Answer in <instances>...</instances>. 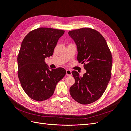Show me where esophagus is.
Segmentation results:
<instances>
[{"mask_svg":"<svg viewBox=\"0 0 131 131\" xmlns=\"http://www.w3.org/2000/svg\"><path fill=\"white\" fill-rule=\"evenodd\" d=\"M66 72V75H68V76H70V75H72V72H71V71L70 70L67 69Z\"/></svg>","mask_w":131,"mask_h":131,"instance_id":"esophagus-1","label":"esophagus"}]
</instances>
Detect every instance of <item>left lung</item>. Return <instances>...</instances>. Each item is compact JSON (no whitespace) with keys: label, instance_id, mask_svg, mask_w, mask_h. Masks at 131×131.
<instances>
[{"label":"left lung","instance_id":"left-lung-1","mask_svg":"<svg viewBox=\"0 0 131 131\" xmlns=\"http://www.w3.org/2000/svg\"><path fill=\"white\" fill-rule=\"evenodd\" d=\"M69 36L77 46V60L86 70L83 77L72 71L75 83L70 88L71 96L82 104L99 99L105 91L111 77L112 56L107 42L94 29L83 28L70 31Z\"/></svg>","mask_w":131,"mask_h":131}]
</instances>
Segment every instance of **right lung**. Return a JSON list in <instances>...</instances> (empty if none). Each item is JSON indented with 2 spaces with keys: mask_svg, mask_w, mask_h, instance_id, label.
<instances>
[{
  "mask_svg": "<svg viewBox=\"0 0 131 131\" xmlns=\"http://www.w3.org/2000/svg\"><path fill=\"white\" fill-rule=\"evenodd\" d=\"M64 30L50 28L35 29L25 36L17 58L18 76L23 90L33 100L42 101L51 97L57 83L66 74L62 67L49 70L45 62L52 56Z\"/></svg>",
  "mask_w": 131,
  "mask_h": 131,
  "instance_id": "add662e5",
  "label": "right lung"
}]
</instances>
